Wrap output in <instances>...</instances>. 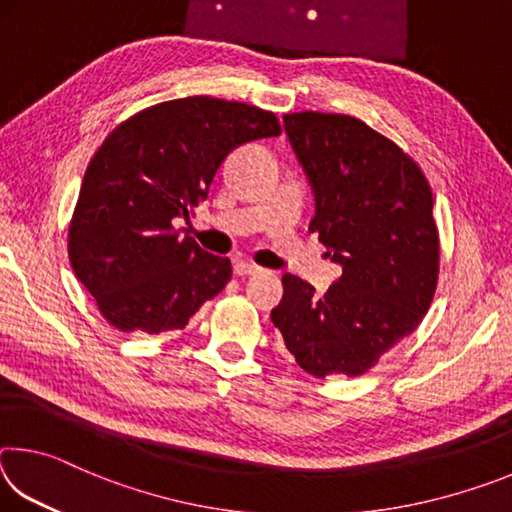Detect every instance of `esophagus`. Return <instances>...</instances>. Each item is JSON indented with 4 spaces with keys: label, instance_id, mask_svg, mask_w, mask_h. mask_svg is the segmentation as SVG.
I'll return each instance as SVG.
<instances>
[{
    "label": "esophagus",
    "instance_id": "esophagus-1",
    "mask_svg": "<svg viewBox=\"0 0 512 512\" xmlns=\"http://www.w3.org/2000/svg\"><path fill=\"white\" fill-rule=\"evenodd\" d=\"M235 273H237L239 277H246V275H257V273H262V268L255 266L253 262H237V264H235Z\"/></svg>",
    "mask_w": 512,
    "mask_h": 512
}]
</instances>
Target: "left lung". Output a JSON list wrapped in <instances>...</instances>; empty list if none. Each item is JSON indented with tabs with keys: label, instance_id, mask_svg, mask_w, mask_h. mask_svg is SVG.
I'll return each mask as SVG.
<instances>
[{
	"label": "left lung",
	"instance_id": "8db88e82",
	"mask_svg": "<svg viewBox=\"0 0 512 512\" xmlns=\"http://www.w3.org/2000/svg\"><path fill=\"white\" fill-rule=\"evenodd\" d=\"M284 131L316 198L309 232L343 273L325 296L287 273L271 320L309 375L359 377L422 323L436 293L431 187L400 146L357 117L293 112Z\"/></svg>",
	"mask_w": 512,
	"mask_h": 512
}]
</instances>
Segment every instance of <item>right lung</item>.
<instances>
[{"mask_svg": "<svg viewBox=\"0 0 512 512\" xmlns=\"http://www.w3.org/2000/svg\"><path fill=\"white\" fill-rule=\"evenodd\" d=\"M280 135L273 112L187 97L121 121L85 171L69 223V262L121 332L183 329L232 277L228 257L180 237L237 146Z\"/></svg>", "mask_w": 512, "mask_h": 512, "instance_id": "1", "label": "right lung"}]
</instances>
